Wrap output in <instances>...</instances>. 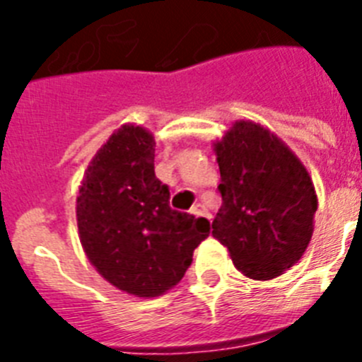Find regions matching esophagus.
<instances>
[{"instance_id": "1", "label": "esophagus", "mask_w": 362, "mask_h": 362, "mask_svg": "<svg viewBox=\"0 0 362 362\" xmlns=\"http://www.w3.org/2000/svg\"><path fill=\"white\" fill-rule=\"evenodd\" d=\"M190 212L194 214V216H197V217H209V219H210L209 210H206V206H204V204H201V203H197L196 206L190 210Z\"/></svg>"}]
</instances>
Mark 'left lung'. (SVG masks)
<instances>
[{"mask_svg":"<svg viewBox=\"0 0 362 362\" xmlns=\"http://www.w3.org/2000/svg\"><path fill=\"white\" fill-rule=\"evenodd\" d=\"M216 153L223 203L212 235L246 277L274 279L299 261L312 239V179L279 137L252 121L233 124Z\"/></svg>","mask_w":362,"mask_h":362,"instance_id":"obj_1","label":"left lung"}]
</instances>
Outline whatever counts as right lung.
<instances>
[{"label":"right lung","instance_id":"add662e5","mask_svg":"<svg viewBox=\"0 0 362 362\" xmlns=\"http://www.w3.org/2000/svg\"><path fill=\"white\" fill-rule=\"evenodd\" d=\"M156 141L141 127L112 134L79 188V239L95 270L116 288L156 297L183 279L210 223L170 209L153 172Z\"/></svg>","mask_w":362,"mask_h":362}]
</instances>
